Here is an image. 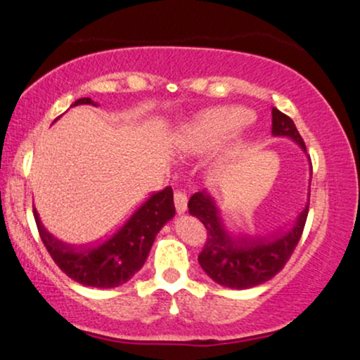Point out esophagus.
<instances>
[{
  "label": "esophagus",
  "instance_id": "esophagus-1",
  "mask_svg": "<svg viewBox=\"0 0 360 360\" xmlns=\"http://www.w3.org/2000/svg\"><path fill=\"white\" fill-rule=\"evenodd\" d=\"M174 205H176L177 213H184V212H186L188 195L183 191V189H177V191L174 193Z\"/></svg>",
  "mask_w": 360,
  "mask_h": 360
}]
</instances>
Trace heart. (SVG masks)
<instances>
[{"label":"heart","instance_id":"b5f03b06","mask_svg":"<svg viewBox=\"0 0 360 360\" xmlns=\"http://www.w3.org/2000/svg\"><path fill=\"white\" fill-rule=\"evenodd\" d=\"M251 121V112L238 105H222L201 112L184 129L183 145L189 150H208Z\"/></svg>","mask_w":360,"mask_h":360}]
</instances>
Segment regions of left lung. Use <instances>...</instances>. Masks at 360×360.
<instances>
[{"mask_svg": "<svg viewBox=\"0 0 360 360\" xmlns=\"http://www.w3.org/2000/svg\"><path fill=\"white\" fill-rule=\"evenodd\" d=\"M271 135L290 138L306 152L294 121L275 108L271 109ZM188 208L207 231L205 246L198 256L205 274L229 289H251L274 278L289 262L302 236L309 203L289 231L283 234L276 232L270 238H232L225 231L215 200L207 191L195 193L189 198Z\"/></svg>", "mask_w": 360, "mask_h": 360, "instance_id": "1", "label": "left lung"}]
</instances>
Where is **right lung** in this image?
<instances>
[{
  "label": "right lung",
  "mask_w": 360,
  "mask_h": 360,
  "mask_svg": "<svg viewBox=\"0 0 360 360\" xmlns=\"http://www.w3.org/2000/svg\"><path fill=\"white\" fill-rule=\"evenodd\" d=\"M92 104V98L84 97L73 105ZM174 208L172 188L167 186L153 193L138 210L126 220L120 231L97 246L75 248L61 243L46 231L39 213L34 208L39 236L54 263L75 282L97 289H112L128 282L143 266L155 236L165 222L172 219Z\"/></svg>",
  "instance_id": "right-lung-1"
}]
</instances>
